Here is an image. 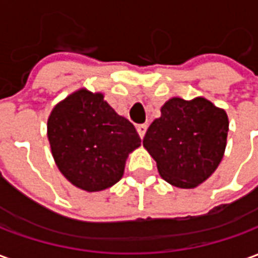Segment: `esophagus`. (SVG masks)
<instances>
[{"mask_svg": "<svg viewBox=\"0 0 258 258\" xmlns=\"http://www.w3.org/2000/svg\"><path fill=\"white\" fill-rule=\"evenodd\" d=\"M146 128H148L146 124H140V125H137V131H138V134H140L141 138H144V135H145L146 133Z\"/></svg>", "mask_w": 258, "mask_h": 258, "instance_id": "esophagus-1", "label": "esophagus"}]
</instances>
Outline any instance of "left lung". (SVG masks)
Masks as SVG:
<instances>
[{
	"label": "left lung",
	"instance_id": "left-lung-1",
	"mask_svg": "<svg viewBox=\"0 0 258 258\" xmlns=\"http://www.w3.org/2000/svg\"><path fill=\"white\" fill-rule=\"evenodd\" d=\"M228 116L205 98H173L149 125L144 146L168 184L195 188L216 171L227 146Z\"/></svg>",
	"mask_w": 258,
	"mask_h": 258
}]
</instances>
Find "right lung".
<instances>
[{
    "mask_svg": "<svg viewBox=\"0 0 258 258\" xmlns=\"http://www.w3.org/2000/svg\"><path fill=\"white\" fill-rule=\"evenodd\" d=\"M48 140L60 173L80 189L98 192L120 181L128 153L141 145L137 130L102 94L80 90L53 107Z\"/></svg>",
    "mask_w": 258,
    "mask_h": 258,
    "instance_id": "add662e5",
    "label": "right lung"
}]
</instances>
